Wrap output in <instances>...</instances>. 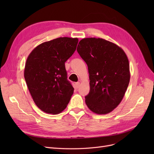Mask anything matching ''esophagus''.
I'll list each match as a JSON object with an SVG mask.
<instances>
[{
	"label": "esophagus",
	"mask_w": 154,
	"mask_h": 154,
	"mask_svg": "<svg viewBox=\"0 0 154 154\" xmlns=\"http://www.w3.org/2000/svg\"><path fill=\"white\" fill-rule=\"evenodd\" d=\"M80 82H77V83H76V84H75V87H76V88H79V87H80Z\"/></svg>",
	"instance_id": "obj_1"
}]
</instances>
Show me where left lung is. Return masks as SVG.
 I'll return each mask as SVG.
<instances>
[{
  "label": "left lung",
  "instance_id": "left-lung-1",
  "mask_svg": "<svg viewBox=\"0 0 154 154\" xmlns=\"http://www.w3.org/2000/svg\"><path fill=\"white\" fill-rule=\"evenodd\" d=\"M77 51L88 66L90 91L88 108L97 114L112 111L123 100L129 84L128 60L118 45L103 38L81 40Z\"/></svg>",
  "mask_w": 154,
  "mask_h": 154
}]
</instances>
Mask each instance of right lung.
<instances>
[{
	"mask_svg": "<svg viewBox=\"0 0 154 154\" xmlns=\"http://www.w3.org/2000/svg\"><path fill=\"white\" fill-rule=\"evenodd\" d=\"M77 38L60 37L38 45L27 58L24 78L36 105L48 114L66 108L74 92L65 62L76 49Z\"/></svg>",
	"mask_w": 154,
	"mask_h": 154,
	"instance_id": "right-lung-1",
	"label": "right lung"
}]
</instances>
